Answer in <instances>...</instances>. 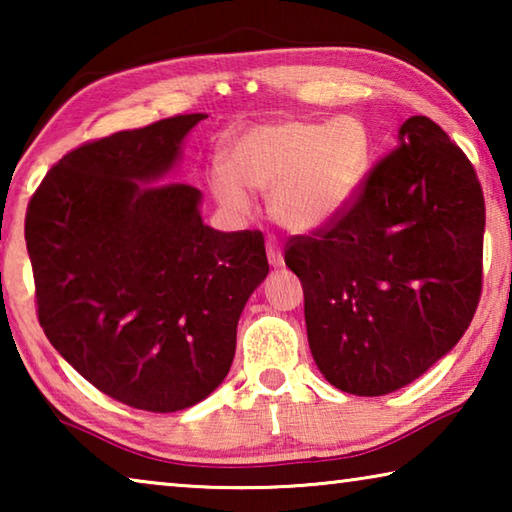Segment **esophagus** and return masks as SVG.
Instances as JSON below:
<instances>
[{"label": "esophagus", "mask_w": 512, "mask_h": 512, "mask_svg": "<svg viewBox=\"0 0 512 512\" xmlns=\"http://www.w3.org/2000/svg\"><path fill=\"white\" fill-rule=\"evenodd\" d=\"M266 255H268V264H271L273 268L284 266V255H282V250H280V246H277L275 239L266 241Z\"/></svg>", "instance_id": "esophagus-1"}]
</instances>
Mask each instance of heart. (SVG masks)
<instances>
[{
	"label": "heart",
	"mask_w": 512,
	"mask_h": 512,
	"mask_svg": "<svg viewBox=\"0 0 512 512\" xmlns=\"http://www.w3.org/2000/svg\"><path fill=\"white\" fill-rule=\"evenodd\" d=\"M375 158V140L359 119H277L246 128L225 149V169L210 189L225 210H250L248 189L268 194V212L284 230L309 235L332 225L357 201Z\"/></svg>",
	"instance_id": "1"
}]
</instances>
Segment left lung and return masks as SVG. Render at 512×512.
Instances as JSON below:
<instances>
[{
    "label": "left lung",
    "instance_id": "8db88e82",
    "mask_svg": "<svg viewBox=\"0 0 512 512\" xmlns=\"http://www.w3.org/2000/svg\"><path fill=\"white\" fill-rule=\"evenodd\" d=\"M485 205L472 162L429 117L400 126L341 219L296 237L311 354L329 384L377 397L461 341L481 296Z\"/></svg>",
    "mask_w": 512,
    "mask_h": 512
}]
</instances>
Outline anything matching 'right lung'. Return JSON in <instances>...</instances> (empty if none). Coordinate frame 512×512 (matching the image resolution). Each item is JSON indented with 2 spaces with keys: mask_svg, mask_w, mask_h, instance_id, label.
<instances>
[{
  "mask_svg": "<svg viewBox=\"0 0 512 512\" xmlns=\"http://www.w3.org/2000/svg\"><path fill=\"white\" fill-rule=\"evenodd\" d=\"M205 117H169L69 151L27 210L47 339L133 409L173 413L214 393L235 359L241 311L268 275L262 232L210 228L203 194L169 180Z\"/></svg>",
  "mask_w": 512,
  "mask_h": 512,
  "instance_id": "add662e5",
  "label": "right lung"
}]
</instances>
